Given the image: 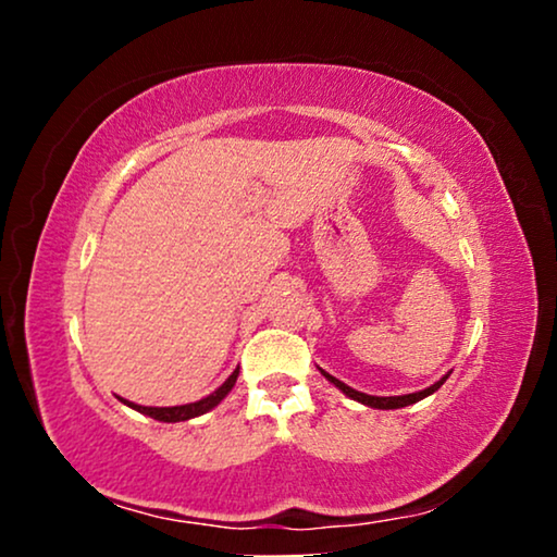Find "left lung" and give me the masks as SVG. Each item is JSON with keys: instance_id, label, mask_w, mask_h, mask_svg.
I'll list each match as a JSON object with an SVG mask.
<instances>
[{"instance_id": "left-lung-1", "label": "left lung", "mask_w": 557, "mask_h": 557, "mask_svg": "<svg viewBox=\"0 0 557 557\" xmlns=\"http://www.w3.org/2000/svg\"><path fill=\"white\" fill-rule=\"evenodd\" d=\"M324 377H326V380H332V383L337 385L342 393L349 395V398H352V400H360V403H364V406H370V408H380V410H393V408H406V406H410V403H418V400H423L425 395L436 393L438 387L444 385V380H446L448 375H446V377H441L436 385L425 387V391H421V393H408V395H391V398H377V395H364V393H360V391H352V387L345 385V383H339L337 377L326 375V372H324Z\"/></svg>"}]
</instances>
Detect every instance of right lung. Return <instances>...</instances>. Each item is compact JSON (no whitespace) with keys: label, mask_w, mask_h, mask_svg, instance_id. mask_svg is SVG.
Wrapping results in <instances>:
<instances>
[{"label":"right lung","mask_w":557,"mask_h":557,"mask_svg":"<svg viewBox=\"0 0 557 557\" xmlns=\"http://www.w3.org/2000/svg\"><path fill=\"white\" fill-rule=\"evenodd\" d=\"M235 380H238V370H235L233 375L227 377L225 383L220 385L215 393L208 395V398H202V400H197V403H187V406H172V408H147V406H136V403H128V400H124V398H121V400H124L128 408L139 410V413L149 416V418H154V421H164V423H177V421H187V418L202 416V413H208V410L215 408L218 403L223 400L225 395L233 391Z\"/></svg>","instance_id":"right-lung-1"}]
</instances>
